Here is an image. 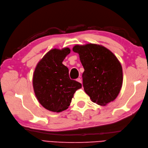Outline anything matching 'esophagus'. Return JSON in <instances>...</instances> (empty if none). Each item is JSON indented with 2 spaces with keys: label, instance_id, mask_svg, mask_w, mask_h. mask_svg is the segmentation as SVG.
<instances>
[{
  "label": "esophagus",
  "instance_id": "34e87169",
  "mask_svg": "<svg viewBox=\"0 0 148 148\" xmlns=\"http://www.w3.org/2000/svg\"><path fill=\"white\" fill-rule=\"evenodd\" d=\"M77 81L78 82H79V83H82V79L80 78H77Z\"/></svg>",
  "mask_w": 148,
  "mask_h": 148
}]
</instances>
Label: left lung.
I'll use <instances>...</instances> for the list:
<instances>
[{
	"label": "left lung",
	"mask_w": 148,
	"mask_h": 148,
	"mask_svg": "<svg viewBox=\"0 0 148 148\" xmlns=\"http://www.w3.org/2000/svg\"><path fill=\"white\" fill-rule=\"evenodd\" d=\"M84 69L82 75L84 90L91 101L106 106L117 97L122 86V67L117 58L105 47L95 44L76 45Z\"/></svg>",
	"instance_id": "8db88e82"
}]
</instances>
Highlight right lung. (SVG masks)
<instances>
[{
    "label": "right lung",
    "instance_id": "obj_1",
    "mask_svg": "<svg viewBox=\"0 0 148 148\" xmlns=\"http://www.w3.org/2000/svg\"><path fill=\"white\" fill-rule=\"evenodd\" d=\"M70 53L68 47L49 51L38 62L33 74L37 99L44 108L54 112L68 109L74 93L82 88L81 83L70 78L68 68L62 64Z\"/></svg>",
    "mask_w": 148,
    "mask_h": 148
}]
</instances>
